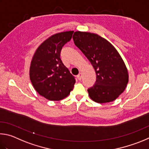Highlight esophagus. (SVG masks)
<instances>
[{"label": "esophagus", "instance_id": "obj_1", "mask_svg": "<svg viewBox=\"0 0 149 149\" xmlns=\"http://www.w3.org/2000/svg\"><path fill=\"white\" fill-rule=\"evenodd\" d=\"M77 78H78V79H79V80H80L82 79V73H81V72H80L79 74H78Z\"/></svg>", "mask_w": 149, "mask_h": 149}]
</instances>
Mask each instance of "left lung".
<instances>
[{"label": "left lung", "instance_id": "obj_1", "mask_svg": "<svg viewBox=\"0 0 149 149\" xmlns=\"http://www.w3.org/2000/svg\"><path fill=\"white\" fill-rule=\"evenodd\" d=\"M72 38L96 73L95 84L88 90L90 97L98 103L115 100L126 89L129 79L118 52L107 40L95 33L76 31Z\"/></svg>", "mask_w": 149, "mask_h": 149}]
</instances>
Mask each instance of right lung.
<instances>
[{
	"label": "right lung",
	"mask_w": 149,
	"mask_h": 149,
	"mask_svg": "<svg viewBox=\"0 0 149 149\" xmlns=\"http://www.w3.org/2000/svg\"><path fill=\"white\" fill-rule=\"evenodd\" d=\"M73 33L65 31L49 36L38 47L31 60V82L36 92L49 101L67 97L76 82L60 58L63 46L70 40Z\"/></svg>",
	"instance_id": "obj_1"
}]
</instances>
